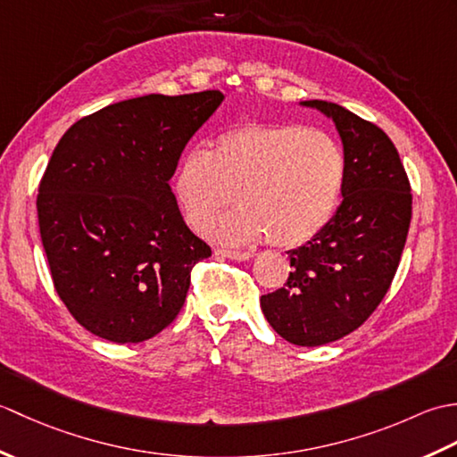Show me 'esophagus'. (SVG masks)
Segmentation results:
<instances>
[{"mask_svg":"<svg viewBox=\"0 0 457 457\" xmlns=\"http://www.w3.org/2000/svg\"><path fill=\"white\" fill-rule=\"evenodd\" d=\"M216 255L234 259V261H249L253 257V253H249V251H231V249H216Z\"/></svg>","mask_w":457,"mask_h":457,"instance_id":"1","label":"esophagus"}]
</instances>
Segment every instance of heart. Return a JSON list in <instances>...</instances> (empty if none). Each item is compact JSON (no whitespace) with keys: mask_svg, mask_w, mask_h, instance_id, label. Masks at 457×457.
Instances as JSON below:
<instances>
[{"mask_svg":"<svg viewBox=\"0 0 457 457\" xmlns=\"http://www.w3.org/2000/svg\"><path fill=\"white\" fill-rule=\"evenodd\" d=\"M345 180V154L332 135L296 123H245L221 133L212 151H190L177 169V196L194 226L234 200L208 226L226 244L269 241L298 247L326 228Z\"/></svg>","mask_w":457,"mask_h":457,"instance_id":"heart-1","label":"heart"}]
</instances>
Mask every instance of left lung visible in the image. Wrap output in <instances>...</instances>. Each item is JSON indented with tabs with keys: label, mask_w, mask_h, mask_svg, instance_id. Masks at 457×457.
Segmentation results:
<instances>
[{
	"label": "left lung",
	"mask_w": 457,
	"mask_h": 457,
	"mask_svg": "<svg viewBox=\"0 0 457 457\" xmlns=\"http://www.w3.org/2000/svg\"><path fill=\"white\" fill-rule=\"evenodd\" d=\"M300 105L336 125L345 154L344 200L314 239L287 251L293 273L261 296V310L287 342L316 347L352 334L386 295L409 236L412 194L383 129L332 102Z\"/></svg>",
	"instance_id": "8db88e82"
}]
</instances>
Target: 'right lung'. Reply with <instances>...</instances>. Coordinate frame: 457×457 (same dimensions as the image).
I'll use <instances>...</instances> for the list:
<instances>
[{
    "label": "right lung",
    "instance_id": "1",
    "mask_svg": "<svg viewBox=\"0 0 457 457\" xmlns=\"http://www.w3.org/2000/svg\"><path fill=\"white\" fill-rule=\"evenodd\" d=\"M223 98L206 90L112 104L54 147L38 184V228L58 296L94 336H157L180 312L192 267L212 255L169 180Z\"/></svg>",
    "mask_w": 457,
    "mask_h": 457
}]
</instances>
